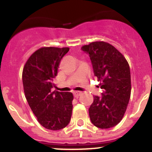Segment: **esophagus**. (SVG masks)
<instances>
[{
	"label": "esophagus",
	"instance_id": "1",
	"mask_svg": "<svg viewBox=\"0 0 152 152\" xmlns=\"http://www.w3.org/2000/svg\"><path fill=\"white\" fill-rule=\"evenodd\" d=\"M80 94H81V92H80V91H75V92H74V96L76 98L78 97Z\"/></svg>",
	"mask_w": 152,
	"mask_h": 152
}]
</instances>
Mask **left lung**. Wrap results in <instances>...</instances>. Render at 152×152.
<instances>
[{
  "label": "left lung",
  "instance_id": "8db88e82",
  "mask_svg": "<svg viewBox=\"0 0 152 152\" xmlns=\"http://www.w3.org/2000/svg\"><path fill=\"white\" fill-rule=\"evenodd\" d=\"M90 56L94 73L101 81V96H94L89 108L93 124L110 129L123 119L131 95V75L128 62L114 46L105 42H94L82 46Z\"/></svg>",
  "mask_w": 152,
  "mask_h": 152
}]
</instances>
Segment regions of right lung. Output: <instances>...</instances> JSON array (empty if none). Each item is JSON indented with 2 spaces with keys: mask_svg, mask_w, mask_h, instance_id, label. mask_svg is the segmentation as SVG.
<instances>
[{
  "mask_svg": "<svg viewBox=\"0 0 152 152\" xmlns=\"http://www.w3.org/2000/svg\"><path fill=\"white\" fill-rule=\"evenodd\" d=\"M68 51L69 48H41L29 58L23 70L26 100L39 123L47 129H61L72 117V93L52 90L60 61Z\"/></svg>",
  "mask_w": 152,
  "mask_h": 152,
  "instance_id": "obj_1",
  "label": "right lung"
}]
</instances>
